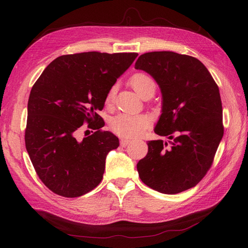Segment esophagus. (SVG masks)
<instances>
[{
  "mask_svg": "<svg viewBox=\"0 0 248 248\" xmlns=\"http://www.w3.org/2000/svg\"><path fill=\"white\" fill-rule=\"evenodd\" d=\"M120 144H121V146H122V147H126V146H128L129 144H131V140L122 139L121 140H120Z\"/></svg>",
  "mask_w": 248,
  "mask_h": 248,
  "instance_id": "obj_1",
  "label": "esophagus"
}]
</instances>
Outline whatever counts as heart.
<instances>
[{
	"label": "heart",
	"instance_id": "b5f03b06",
	"mask_svg": "<svg viewBox=\"0 0 248 248\" xmlns=\"http://www.w3.org/2000/svg\"><path fill=\"white\" fill-rule=\"evenodd\" d=\"M129 84L133 88L139 96L141 98H147L153 96L155 93L156 85L155 81L148 74L139 72L133 74L129 79ZM116 95V87L112 86L107 93L106 106H111L114 102ZM149 126L148 119L144 116H130V115H119L111 120L110 128L119 137L125 139H133L140 137L145 132Z\"/></svg>",
	"mask_w": 248,
	"mask_h": 248
}]
</instances>
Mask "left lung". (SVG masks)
Instances as JSON below:
<instances>
[{
  "label": "left lung",
  "mask_w": 248,
  "mask_h": 248,
  "mask_svg": "<svg viewBox=\"0 0 248 248\" xmlns=\"http://www.w3.org/2000/svg\"><path fill=\"white\" fill-rule=\"evenodd\" d=\"M134 67L158 84L162 109L154 131L171 140L148 141L139 176L161 193L189 189L211 168L223 137L219 89L200 60L174 51L146 52Z\"/></svg>",
  "instance_id": "8db88e82"
}]
</instances>
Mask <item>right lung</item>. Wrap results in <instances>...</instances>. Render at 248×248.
I'll use <instances>...</instances> for the list:
<instances>
[{
	"instance_id": "1",
	"label": "right lung",
	"mask_w": 248,
	"mask_h": 248,
	"mask_svg": "<svg viewBox=\"0 0 248 248\" xmlns=\"http://www.w3.org/2000/svg\"><path fill=\"white\" fill-rule=\"evenodd\" d=\"M138 56L98 51L64 55L34 84L28 101L26 148L37 175L52 192L78 198L101 182L107 155L119 147V140L99 129L102 118L97 111ZM85 123L97 131L78 141L77 132Z\"/></svg>"
}]
</instances>
